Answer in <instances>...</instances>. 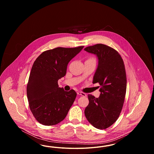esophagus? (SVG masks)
Here are the masks:
<instances>
[{
  "label": "esophagus",
  "instance_id": "obj_1",
  "mask_svg": "<svg viewBox=\"0 0 154 154\" xmlns=\"http://www.w3.org/2000/svg\"><path fill=\"white\" fill-rule=\"evenodd\" d=\"M77 95H79L82 96H87L86 94H85V93H84L82 92H80V91H78L77 92Z\"/></svg>",
  "mask_w": 154,
  "mask_h": 154
}]
</instances>
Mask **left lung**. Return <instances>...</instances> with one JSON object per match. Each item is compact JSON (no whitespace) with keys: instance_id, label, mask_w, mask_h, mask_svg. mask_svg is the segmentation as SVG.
Masks as SVG:
<instances>
[{"instance_id":"left-lung-1","label":"left lung","mask_w":154,"mask_h":154,"mask_svg":"<svg viewBox=\"0 0 154 154\" xmlns=\"http://www.w3.org/2000/svg\"><path fill=\"white\" fill-rule=\"evenodd\" d=\"M84 50L98 58L93 84L100 85L98 98L88 95L85 116L95 128L105 129L117 120L124 105L127 82L124 63L116 50L104 44L89 46Z\"/></svg>"}]
</instances>
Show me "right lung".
I'll return each instance as SVG.
<instances>
[{
  "label": "right lung",
  "instance_id": "obj_1",
  "mask_svg": "<svg viewBox=\"0 0 154 154\" xmlns=\"http://www.w3.org/2000/svg\"><path fill=\"white\" fill-rule=\"evenodd\" d=\"M84 46L57 47L42 53L34 62L27 84L30 109L41 124L52 126L62 121L75 100L73 89L59 87L58 81L66 73L69 62Z\"/></svg>",
  "mask_w": 154,
  "mask_h": 154
}]
</instances>
